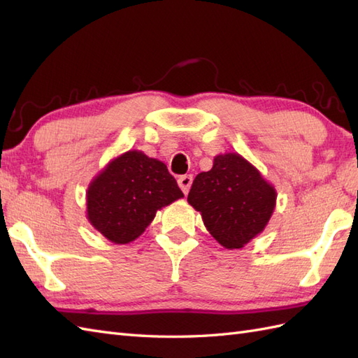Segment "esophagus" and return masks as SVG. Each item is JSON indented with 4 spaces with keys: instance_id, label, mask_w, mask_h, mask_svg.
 Masks as SVG:
<instances>
[{
    "instance_id": "obj_1",
    "label": "esophagus",
    "mask_w": 358,
    "mask_h": 358,
    "mask_svg": "<svg viewBox=\"0 0 358 358\" xmlns=\"http://www.w3.org/2000/svg\"><path fill=\"white\" fill-rule=\"evenodd\" d=\"M178 184H179L182 192L187 194L189 192V187H192V184H193V176L192 174H184V176H180L178 179Z\"/></svg>"
}]
</instances>
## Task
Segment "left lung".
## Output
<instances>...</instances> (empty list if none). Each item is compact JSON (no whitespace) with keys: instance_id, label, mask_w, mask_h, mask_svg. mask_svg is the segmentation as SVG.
Returning a JSON list of instances; mask_svg holds the SVG:
<instances>
[{"instance_id":"obj_1","label":"left lung","mask_w":358,"mask_h":358,"mask_svg":"<svg viewBox=\"0 0 358 358\" xmlns=\"http://www.w3.org/2000/svg\"><path fill=\"white\" fill-rule=\"evenodd\" d=\"M187 201L214 239L227 250H239L264 233L277 192L248 159L229 152L214 156L213 169L197 174Z\"/></svg>"}]
</instances>
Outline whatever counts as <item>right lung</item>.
Returning <instances> with one entry per match:
<instances>
[{"instance_id":"add662e5","label":"right lung","mask_w":358,"mask_h":358,"mask_svg":"<svg viewBox=\"0 0 358 358\" xmlns=\"http://www.w3.org/2000/svg\"><path fill=\"white\" fill-rule=\"evenodd\" d=\"M184 197L166 165L141 150L113 157L87 187V220L116 245L145 231L156 213Z\"/></svg>"}]
</instances>
